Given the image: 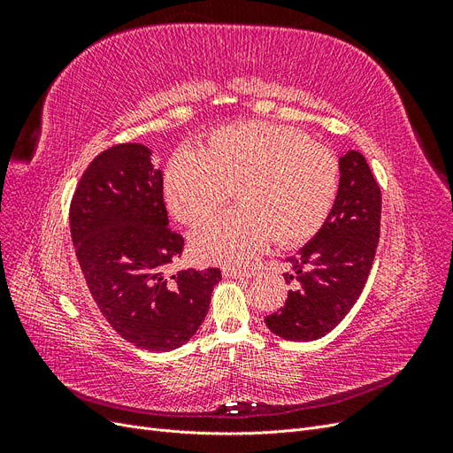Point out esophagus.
Returning <instances> with one entry per match:
<instances>
[{"instance_id": "1", "label": "esophagus", "mask_w": 453, "mask_h": 453, "mask_svg": "<svg viewBox=\"0 0 453 453\" xmlns=\"http://www.w3.org/2000/svg\"><path fill=\"white\" fill-rule=\"evenodd\" d=\"M251 273H253L251 270L236 268V266H225V268H223V276H225V278H250Z\"/></svg>"}]
</instances>
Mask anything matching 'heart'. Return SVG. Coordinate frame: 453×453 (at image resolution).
<instances>
[{
    "mask_svg": "<svg viewBox=\"0 0 453 453\" xmlns=\"http://www.w3.org/2000/svg\"><path fill=\"white\" fill-rule=\"evenodd\" d=\"M338 183V158L303 130L242 122L213 132L203 150L175 153L164 190L173 215L195 226L221 210L236 188L240 208L203 225L193 248L205 260L245 265L272 238L296 245L318 234Z\"/></svg>",
    "mask_w": 453,
    "mask_h": 453,
    "instance_id": "1",
    "label": "heart"
}]
</instances>
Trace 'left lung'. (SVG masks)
<instances>
[{
	"label": "left lung",
	"instance_id": "1",
	"mask_svg": "<svg viewBox=\"0 0 453 453\" xmlns=\"http://www.w3.org/2000/svg\"><path fill=\"white\" fill-rule=\"evenodd\" d=\"M381 190L365 157L348 150L340 157V187L325 225L296 257L295 289L283 308L266 315L273 334L310 342L328 334L357 303L372 268L380 240Z\"/></svg>",
	"mask_w": 453,
	"mask_h": 453
}]
</instances>
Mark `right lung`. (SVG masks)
<instances>
[{"mask_svg": "<svg viewBox=\"0 0 453 453\" xmlns=\"http://www.w3.org/2000/svg\"><path fill=\"white\" fill-rule=\"evenodd\" d=\"M162 172L140 143H119L96 157L70 205L79 266L105 321L130 344L170 351L195 336L221 270L168 265L185 248L168 225Z\"/></svg>", "mask_w": 453, "mask_h": 453, "instance_id": "right-lung-1", "label": "right lung"}]
</instances>
